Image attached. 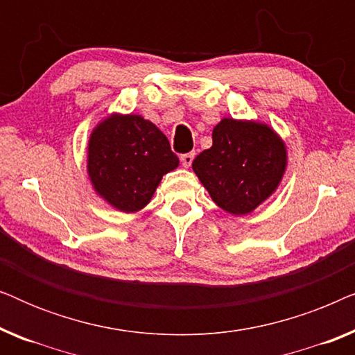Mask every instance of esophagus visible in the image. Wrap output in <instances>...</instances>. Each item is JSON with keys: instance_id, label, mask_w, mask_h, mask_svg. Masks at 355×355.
Here are the masks:
<instances>
[{"instance_id": "obj_1", "label": "esophagus", "mask_w": 355, "mask_h": 355, "mask_svg": "<svg viewBox=\"0 0 355 355\" xmlns=\"http://www.w3.org/2000/svg\"><path fill=\"white\" fill-rule=\"evenodd\" d=\"M193 157H196V153H193V152H189V153L181 155V163H182V166H184V168L191 166L192 162H193Z\"/></svg>"}]
</instances>
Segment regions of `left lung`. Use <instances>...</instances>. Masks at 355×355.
Segmentation results:
<instances>
[{"label":"left lung","mask_w":355,"mask_h":355,"mask_svg":"<svg viewBox=\"0 0 355 355\" xmlns=\"http://www.w3.org/2000/svg\"><path fill=\"white\" fill-rule=\"evenodd\" d=\"M286 163V145L270 125L225 118L192 169L218 207L247 215L278 189Z\"/></svg>","instance_id":"1"}]
</instances>
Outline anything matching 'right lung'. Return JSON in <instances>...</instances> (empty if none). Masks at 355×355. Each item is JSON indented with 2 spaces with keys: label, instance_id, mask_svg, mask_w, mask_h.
<instances>
[{
  "label": "right lung",
  "instance_id": "1",
  "mask_svg": "<svg viewBox=\"0 0 355 355\" xmlns=\"http://www.w3.org/2000/svg\"><path fill=\"white\" fill-rule=\"evenodd\" d=\"M179 166L162 130L139 114H113L90 134L87 173L116 210L134 213L152 200L163 174Z\"/></svg>",
  "mask_w": 355,
  "mask_h": 355
}]
</instances>
